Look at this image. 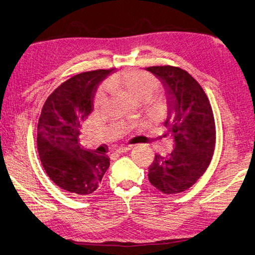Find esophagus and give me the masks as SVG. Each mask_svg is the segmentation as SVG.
Wrapping results in <instances>:
<instances>
[{
    "instance_id": "esophagus-1",
    "label": "esophagus",
    "mask_w": 255,
    "mask_h": 255,
    "mask_svg": "<svg viewBox=\"0 0 255 255\" xmlns=\"http://www.w3.org/2000/svg\"><path fill=\"white\" fill-rule=\"evenodd\" d=\"M130 149H131V146H122V147L116 148L115 151L118 152V154H122V152H126V151H129Z\"/></svg>"
}]
</instances>
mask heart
I'll return each mask as SVG.
<instances>
[{"label": "heart", "instance_id": "1", "mask_svg": "<svg viewBox=\"0 0 255 255\" xmlns=\"http://www.w3.org/2000/svg\"><path fill=\"white\" fill-rule=\"evenodd\" d=\"M105 87L108 90L118 91L128 97L135 103H143L149 113L155 117H161L168 110V101L164 96H152L158 89V81L155 77L147 72L128 69L112 76L106 81ZM106 100L104 90L97 92L94 99V108L96 110L103 107Z\"/></svg>", "mask_w": 255, "mask_h": 255}]
</instances>
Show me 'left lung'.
Instances as JSON below:
<instances>
[{
  "instance_id": "left-lung-1",
  "label": "left lung",
  "mask_w": 255,
  "mask_h": 255,
  "mask_svg": "<svg viewBox=\"0 0 255 255\" xmlns=\"http://www.w3.org/2000/svg\"><path fill=\"white\" fill-rule=\"evenodd\" d=\"M158 78L168 101L166 133L174 141L169 156L155 155L148 168L152 186L164 194L186 191L205 173L215 148V122L212 107L200 83L178 67L146 68Z\"/></svg>"
}]
</instances>
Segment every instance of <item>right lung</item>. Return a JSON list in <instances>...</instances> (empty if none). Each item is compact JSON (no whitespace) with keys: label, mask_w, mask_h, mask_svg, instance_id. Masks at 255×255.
<instances>
[{"label":"right lung","mask_w":255,"mask_h":255,"mask_svg":"<svg viewBox=\"0 0 255 255\" xmlns=\"http://www.w3.org/2000/svg\"><path fill=\"white\" fill-rule=\"evenodd\" d=\"M113 70L70 78L48 97L41 112L36 140L41 163L55 185L72 194L94 193L110 165L107 155L83 149L79 136L94 109L97 88Z\"/></svg>","instance_id":"right-lung-1"}]
</instances>
